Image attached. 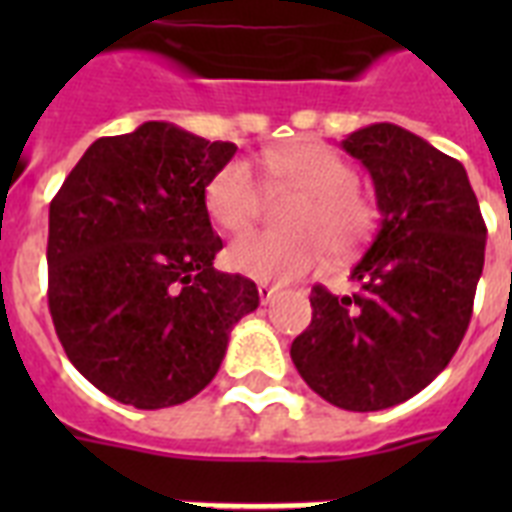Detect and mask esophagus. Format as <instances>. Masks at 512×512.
I'll use <instances>...</instances> for the list:
<instances>
[{"label": "esophagus", "mask_w": 512, "mask_h": 512, "mask_svg": "<svg viewBox=\"0 0 512 512\" xmlns=\"http://www.w3.org/2000/svg\"><path fill=\"white\" fill-rule=\"evenodd\" d=\"M257 292H260V300H263V305H268L273 300V295H276V287H271V284L260 281V284H257Z\"/></svg>", "instance_id": "34e87169"}]
</instances>
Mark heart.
<instances>
[{"instance_id":"heart-1","label":"heart","mask_w":512,"mask_h":512,"mask_svg":"<svg viewBox=\"0 0 512 512\" xmlns=\"http://www.w3.org/2000/svg\"><path fill=\"white\" fill-rule=\"evenodd\" d=\"M265 172L273 180L305 191L292 215L289 233H247L228 249V265L249 279L289 281L303 276L335 255H348L366 239L374 223L372 204L358 196L356 172L321 143H297L265 156ZM204 204L217 228L247 231L260 215L263 185L244 159L223 164L209 177Z\"/></svg>"}]
</instances>
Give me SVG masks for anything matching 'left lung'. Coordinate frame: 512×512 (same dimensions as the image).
Listing matches in <instances>:
<instances>
[{"label": "left lung", "instance_id": "8db88e82", "mask_svg": "<svg viewBox=\"0 0 512 512\" xmlns=\"http://www.w3.org/2000/svg\"><path fill=\"white\" fill-rule=\"evenodd\" d=\"M380 228L353 265V295L313 287V319L289 356L324 401L380 412L428 388L468 332L484 271L486 225L468 172L390 122L350 132Z\"/></svg>", "mask_w": 512, "mask_h": 512}]
</instances>
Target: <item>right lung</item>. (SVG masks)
I'll list each match as a JSON object with an SVG mask.
<instances>
[{"label":"right lung","instance_id":"right-lung-1","mask_svg":"<svg viewBox=\"0 0 512 512\" xmlns=\"http://www.w3.org/2000/svg\"><path fill=\"white\" fill-rule=\"evenodd\" d=\"M236 154L170 122L95 140L50 204V313L71 364L135 409L183 404L257 311L255 281L215 271L204 188Z\"/></svg>","mask_w":512,"mask_h":512}]
</instances>
